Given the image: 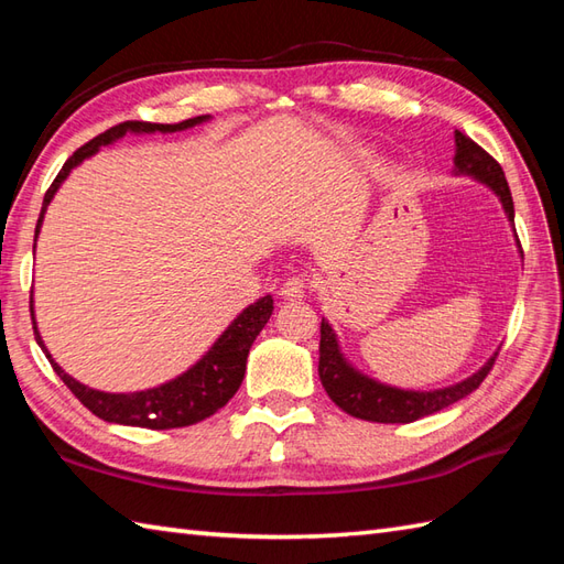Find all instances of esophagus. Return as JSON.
I'll return each instance as SVG.
<instances>
[{
	"label": "esophagus",
	"instance_id": "esophagus-1",
	"mask_svg": "<svg viewBox=\"0 0 564 564\" xmlns=\"http://www.w3.org/2000/svg\"><path fill=\"white\" fill-rule=\"evenodd\" d=\"M307 285H310V279H307V275H303V273L291 275V279L283 283L281 295H283V297H289V301H297V297H303V295H305Z\"/></svg>",
	"mask_w": 564,
	"mask_h": 564
}]
</instances>
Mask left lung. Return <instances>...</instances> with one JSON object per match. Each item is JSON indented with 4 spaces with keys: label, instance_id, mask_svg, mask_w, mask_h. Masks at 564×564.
<instances>
[{
    "label": "left lung",
    "instance_id": "1",
    "mask_svg": "<svg viewBox=\"0 0 564 564\" xmlns=\"http://www.w3.org/2000/svg\"><path fill=\"white\" fill-rule=\"evenodd\" d=\"M455 170H458V174H470L475 178H480L482 184L492 188L499 196L501 206H505L509 220L513 223L511 191L499 162L487 150L477 145L473 138L460 133V130H455ZM497 356L499 351L489 358V361L477 370L475 376L458 382V386H451L443 390H429V392L400 390V388L382 386V382L358 373L356 368L346 364V358L339 351L337 334L332 332L327 319H322L317 370H319L322 388L327 390L332 402L346 414H351L356 419H366V422H378V424H410L426 414L446 410L448 404L467 398L473 390L480 388L489 370H492Z\"/></svg>",
    "mask_w": 564,
    "mask_h": 564
}]
</instances>
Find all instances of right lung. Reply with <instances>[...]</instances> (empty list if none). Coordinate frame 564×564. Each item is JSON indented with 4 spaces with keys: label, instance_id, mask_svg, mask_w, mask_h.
Listing matches in <instances>:
<instances>
[{
    "label": "right lung",
    "instance_id": "1",
    "mask_svg": "<svg viewBox=\"0 0 564 564\" xmlns=\"http://www.w3.org/2000/svg\"><path fill=\"white\" fill-rule=\"evenodd\" d=\"M206 118L208 116H196L182 123L126 121L104 130V133H99L94 140L84 142V145L63 164V170H59V174L55 176L51 188L45 191L41 218H39V225H35V237H39L47 203L53 200L55 191L65 182L67 174L72 172V166H77L82 160L91 158V154L101 145H111L113 140L123 138L128 130L130 133H154V130H160V133H176V130L194 128L203 123ZM271 313H273V297L263 295L261 301L242 310V315H239L232 325L223 332V337L210 346V351L203 356L194 368H188L186 373L164 382L160 388L142 390V392H101V390H91L87 386H82V382H77L75 378H69L65 370L53 361V356L47 354L41 334L35 329V319H33V334H35V341H39V346L45 351L47 361H51L53 370L59 376V380L65 382V386L72 390V394H75V398L87 406L91 414H97L99 419H104V422H113V424L145 426V429H178V426H191L196 422H203V419L215 414L220 406H225L232 400V394L239 390V386H242L251 344H254L257 334L269 322Z\"/></svg>",
    "mask_w": 564,
    "mask_h": 564
}]
</instances>
